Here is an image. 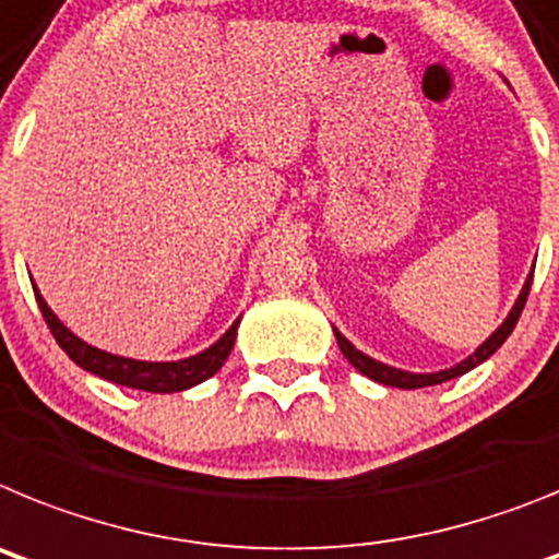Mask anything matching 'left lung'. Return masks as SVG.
I'll return each mask as SVG.
<instances>
[{
  "label": "left lung",
  "mask_w": 559,
  "mask_h": 559,
  "mask_svg": "<svg viewBox=\"0 0 559 559\" xmlns=\"http://www.w3.org/2000/svg\"><path fill=\"white\" fill-rule=\"evenodd\" d=\"M532 275H535V270H532ZM532 275H528L526 284H523L521 295H518V300H514L512 312L507 314V320H503L501 326L495 329V332L489 334L487 340H484L481 346H478L473 354H469L467 360H461L459 366H453V368H444V371H436V373H411V371H402V368L385 366V362L373 360V357H368V354H362L360 348H354L352 343H348V340L337 332V329H334V337H337V346H340V352H343V357H346V360L352 362V366L357 368V371L366 373L368 380L382 382V385H391V388H405V391H411V388L439 385V382L455 380V377H461V373L473 371L475 366H481L484 360H489V357H492V354L503 346V340H507L509 334H512L514 323H518V318H521L523 307H526L528 289H532Z\"/></svg>",
  "instance_id": "obj_1"
}]
</instances>
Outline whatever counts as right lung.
Instances as JSON below:
<instances>
[{
    "label": "right lung",
    "mask_w": 559,
    "mask_h": 559,
    "mask_svg": "<svg viewBox=\"0 0 559 559\" xmlns=\"http://www.w3.org/2000/svg\"><path fill=\"white\" fill-rule=\"evenodd\" d=\"M36 289V286H33ZM38 309L45 314L47 326H50L56 343L67 352L75 366H81L84 371L98 373L100 380L118 382V385L126 388H138V391H148V394H177V391H186V388L199 385L205 382L207 377L219 371L225 366L227 354H230L233 343H236V332H239V320L222 334L211 348L205 352L193 354V357H186V360H174V362H145V360H132V357H118V354L100 352V348L90 346L81 337L70 332V329L56 318L47 300L41 298V293L36 289Z\"/></svg>",
    "instance_id": "obj_1"
}]
</instances>
